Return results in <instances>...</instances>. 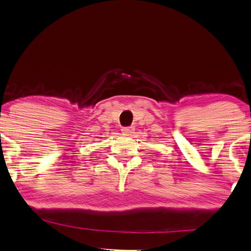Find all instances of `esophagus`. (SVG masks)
Returning <instances> with one entry per match:
<instances>
[{
    "mask_svg": "<svg viewBox=\"0 0 251 251\" xmlns=\"http://www.w3.org/2000/svg\"><path fill=\"white\" fill-rule=\"evenodd\" d=\"M133 128L132 126H125V128H122V132H125V133H132L133 132Z\"/></svg>",
    "mask_w": 251,
    "mask_h": 251,
    "instance_id": "esophagus-1",
    "label": "esophagus"
}]
</instances>
